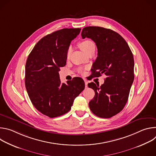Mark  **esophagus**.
Segmentation results:
<instances>
[{
  "mask_svg": "<svg viewBox=\"0 0 156 156\" xmlns=\"http://www.w3.org/2000/svg\"><path fill=\"white\" fill-rule=\"evenodd\" d=\"M84 83H85V86L87 87V81H84Z\"/></svg>",
  "mask_w": 156,
  "mask_h": 156,
  "instance_id": "34e87169",
  "label": "esophagus"
}]
</instances>
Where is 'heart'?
Wrapping results in <instances>:
<instances>
[{
	"label": "heart",
	"mask_w": 156,
	"mask_h": 156,
	"mask_svg": "<svg viewBox=\"0 0 156 156\" xmlns=\"http://www.w3.org/2000/svg\"><path fill=\"white\" fill-rule=\"evenodd\" d=\"M80 46L81 49H82V51L84 53H86L91 48H94L95 44L93 41H91L90 40H84L80 44ZM71 51H72V48L69 47V48L68 49V51H67V56L68 57L70 54ZM80 72L83 73V72L82 70H80Z\"/></svg>",
	"instance_id": "b5f03b06"
}]
</instances>
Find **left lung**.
<instances>
[{
    "mask_svg": "<svg viewBox=\"0 0 156 156\" xmlns=\"http://www.w3.org/2000/svg\"><path fill=\"white\" fill-rule=\"evenodd\" d=\"M83 39H91L98 48V57L91 69L93 77L104 74L101 86L88 83L95 96L89 106L101 118H110L122 110L134 80V58L125 40L115 31L99 27H87L81 32Z\"/></svg>",
    "mask_w": 156,
    "mask_h": 156,
    "instance_id": "left-lung-1",
    "label": "left lung"
}]
</instances>
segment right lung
<instances>
[{"label": "right lung", "mask_w": 156, "mask_h": 156, "mask_svg": "<svg viewBox=\"0 0 156 156\" xmlns=\"http://www.w3.org/2000/svg\"><path fill=\"white\" fill-rule=\"evenodd\" d=\"M81 28H63L40 39L28 55L25 86L34 107L50 118L67 113L75 99L84 90L83 80L75 77L61 83L58 72L66 65L71 41Z\"/></svg>", "instance_id": "obj_1"}]
</instances>
